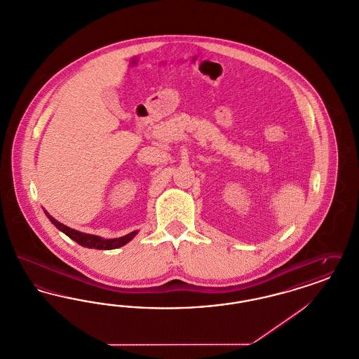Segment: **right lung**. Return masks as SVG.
Masks as SVG:
<instances>
[{
    "mask_svg": "<svg viewBox=\"0 0 359 359\" xmlns=\"http://www.w3.org/2000/svg\"><path fill=\"white\" fill-rule=\"evenodd\" d=\"M44 212L48 217V219L56 226V229L63 231L67 237L74 239L76 243H79V245H82L85 248H88V249H100V250L117 249V248L126 245L130 239L135 238V236L138 233V231H132V233H129V234H126L123 237H120V238H101L98 236H91V234H86V233H81L78 230H74V229H71V227L63 224V223L57 222L55 218H52L47 211H44Z\"/></svg>",
    "mask_w": 359,
    "mask_h": 359,
    "instance_id": "1",
    "label": "right lung"
}]
</instances>
